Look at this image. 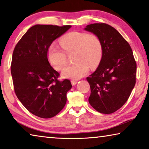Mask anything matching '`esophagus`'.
Wrapping results in <instances>:
<instances>
[{
	"label": "esophagus",
	"instance_id": "34e87169",
	"mask_svg": "<svg viewBox=\"0 0 149 149\" xmlns=\"http://www.w3.org/2000/svg\"><path fill=\"white\" fill-rule=\"evenodd\" d=\"M71 83H72V85H75L77 83V80H72L71 81Z\"/></svg>",
	"mask_w": 149,
	"mask_h": 149
}]
</instances>
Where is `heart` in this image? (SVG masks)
Returning <instances> with one entry per match:
<instances>
[{"label": "heart", "instance_id": "1", "mask_svg": "<svg viewBox=\"0 0 149 149\" xmlns=\"http://www.w3.org/2000/svg\"><path fill=\"white\" fill-rule=\"evenodd\" d=\"M60 45L62 49L54 42L49 45L47 58L55 69L61 70L67 64V55L74 54L72 60L75 63L63 70L64 77L79 79L87 74L89 68H96L102 59V45L95 35L72 31L60 38Z\"/></svg>", "mask_w": 149, "mask_h": 149}]
</instances>
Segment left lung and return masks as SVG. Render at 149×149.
Returning <instances> with one entry per match:
<instances>
[{
  "instance_id": "left-lung-1",
  "label": "left lung",
  "mask_w": 149,
  "mask_h": 149,
  "mask_svg": "<svg viewBox=\"0 0 149 149\" xmlns=\"http://www.w3.org/2000/svg\"><path fill=\"white\" fill-rule=\"evenodd\" d=\"M102 45V59L96 71L87 77L91 88L89 104L102 114H112L129 99L136 83L137 64L130 44L107 24L88 25Z\"/></svg>"
}]
</instances>
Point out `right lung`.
I'll use <instances>...</instances> for the list:
<instances>
[{
	"mask_svg": "<svg viewBox=\"0 0 149 149\" xmlns=\"http://www.w3.org/2000/svg\"><path fill=\"white\" fill-rule=\"evenodd\" d=\"M71 27L35 25L14 48L11 74L15 93L25 108L38 117H54L66 103V93L72 85L69 79H58L60 74L50 65L47 50Z\"/></svg>",
	"mask_w": 149,
	"mask_h": 149,
	"instance_id": "obj_1",
	"label": "right lung"
}]
</instances>
